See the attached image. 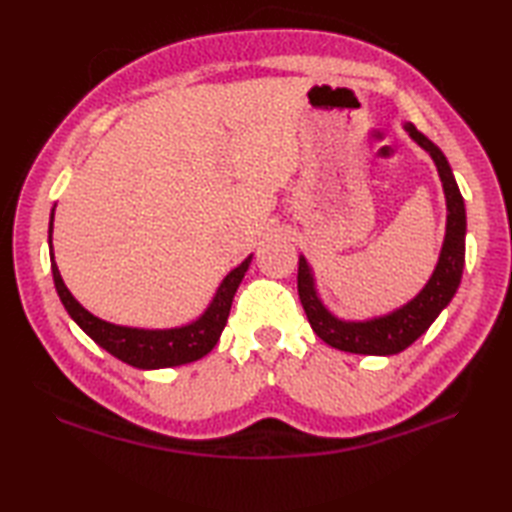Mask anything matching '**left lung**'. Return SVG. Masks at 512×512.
I'll return each mask as SVG.
<instances>
[{"label": "left lung", "instance_id": "1", "mask_svg": "<svg viewBox=\"0 0 512 512\" xmlns=\"http://www.w3.org/2000/svg\"><path fill=\"white\" fill-rule=\"evenodd\" d=\"M402 127H405L413 143L427 151L438 167L444 198H447V231H444L440 257L427 284L405 306L365 321H345L323 306L317 284H314L312 268L308 259L301 255L297 275L301 306L306 310L312 330L317 332L319 339L341 352L391 356L407 350L413 341L429 330V325L438 319V314L449 306L462 281L466 209L458 182H455L449 160L444 158L440 147L420 134L413 123H405Z\"/></svg>", "mask_w": 512, "mask_h": 512}]
</instances>
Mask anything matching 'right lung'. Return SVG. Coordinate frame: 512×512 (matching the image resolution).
Listing matches in <instances>:
<instances>
[{"label":"right lung","instance_id":"add662e5","mask_svg":"<svg viewBox=\"0 0 512 512\" xmlns=\"http://www.w3.org/2000/svg\"><path fill=\"white\" fill-rule=\"evenodd\" d=\"M52 222H54V209L50 215V228H48L54 288H57V295L63 303V308L68 310L72 321L79 325V328L88 334L96 345H101L105 352H110L112 356L118 358V361L138 369H162V367H176V365L198 361V358L209 354L215 347V343L220 341L228 312H231V306H233V297L239 284H242L250 262H253V255H248L242 264L233 268L231 273L222 279V284L217 286L211 303L195 321L180 325V328H167V330L127 328V325H116V323L94 317L92 312L85 310L81 303L72 297L68 286L63 284L57 262H54Z\"/></svg>","mask_w":512,"mask_h":512}]
</instances>
